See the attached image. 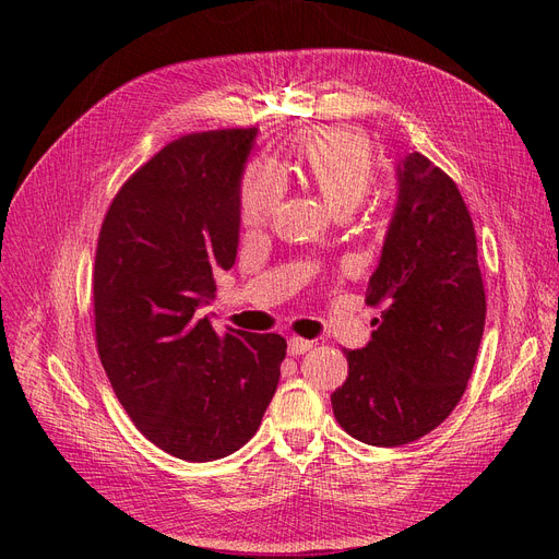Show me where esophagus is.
I'll list each match as a JSON object with an SVG mask.
<instances>
[{
	"label": "esophagus",
	"mask_w": 559,
	"mask_h": 559,
	"mask_svg": "<svg viewBox=\"0 0 559 559\" xmlns=\"http://www.w3.org/2000/svg\"><path fill=\"white\" fill-rule=\"evenodd\" d=\"M308 349H312V341H306V337H298V335H292L289 337V352L292 354H306Z\"/></svg>",
	"instance_id": "esophagus-1"
}]
</instances>
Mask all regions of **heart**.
Listing matches in <instances>:
<instances>
[{"label":"heart","instance_id":"heart-1","mask_svg":"<svg viewBox=\"0 0 559 559\" xmlns=\"http://www.w3.org/2000/svg\"><path fill=\"white\" fill-rule=\"evenodd\" d=\"M298 173L337 214H349L361 205L376 181L373 146L359 132L324 128L310 130L298 142ZM284 177L267 160L251 163L240 186V222L245 228L267 224L284 198Z\"/></svg>","mask_w":559,"mask_h":559}]
</instances>
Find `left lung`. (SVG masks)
<instances>
[{
    "instance_id": "obj_1",
    "label": "left lung",
    "mask_w": 559,
    "mask_h": 559,
    "mask_svg": "<svg viewBox=\"0 0 559 559\" xmlns=\"http://www.w3.org/2000/svg\"><path fill=\"white\" fill-rule=\"evenodd\" d=\"M399 200L366 302L382 306L349 376L331 394L352 438L396 448L433 431L460 403L485 329L478 245L456 183L427 156L396 165Z\"/></svg>"
}]
</instances>
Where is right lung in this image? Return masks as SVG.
<instances>
[{
    "label": "right lung",
    "instance_id": "obj_1",
    "mask_svg": "<svg viewBox=\"0 0 559 559\" xmlns=\"http://www.w3.org/2000/svg\"><path fill=\"white\" fill-rule=\"evenodd\" d=\"M257 128L183 134L116 193L93 273L99 361L151 443L212 462L257 433L280 382L286 341L228 329L202 302L214 270H230L240 235V181Z\"/></svg>",
    "mask_w": 559,
    "mask_h": 559
}]
</instances>
